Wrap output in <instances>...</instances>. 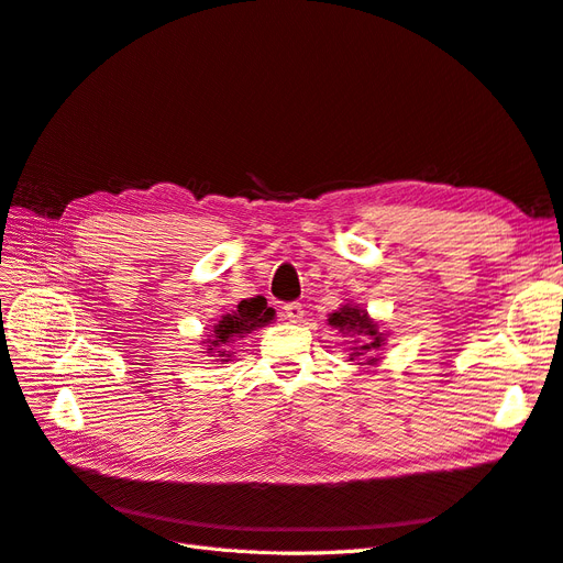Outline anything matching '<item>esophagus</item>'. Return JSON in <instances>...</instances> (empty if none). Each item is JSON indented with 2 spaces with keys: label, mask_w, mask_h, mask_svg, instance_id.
Instances as JSON below:
<instances>
[{
  "label": "esophagus",
  "mask_w": 563,
  "mask_h": 563,
  "mask_svg": "<svg viewBox=\"0 0 563 563\" xmlns=\"http://www.w3.org/2000/svg\"><path fill=\"white\" fill-rule=\"evenodd\" d=\"M302 314H305V310H302L300 302H286L284 305V317L291 323H300Z\"/></svg>",
  "instance_id": "34e87169"
}]
</instances>
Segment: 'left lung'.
I'll return each instance as SVG.
<instances>
[{
  "mask_svg": "<svg viewBox=\"0 0 563 563\" xmlns=\"http://www.w3.org/2000/svg\"><path fill=\"white\" fill-rule=\"evenodd\" d=\"M329 327L354 338L352 343L356 347H352V354H350L352 362L364 360L360 364H366V366L380 362V356L376 352H380L385 345V333L380 331L378 321H373L366 310L356 308L352 302L340 305L333 314H329Z\"/></svg>",
  "mask_w": 563,
  "mask_h": 563,
  "instance_id": "1",
  "label": "left lung"
}]
</instances>
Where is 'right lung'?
I'll list each match as a JSON object with an SVG mask.
<instances>
[{"label": "right lung", "instance_id": "1", "mask_svg": "<svg viewBox=\"0 0 563 563\" xmlns=\"http://www.w3.org/2000/svg\"><path fill=\"white\" fill-rule=\"evenodd\" d=\"M272 319H275V310L267 308L263 296L246 298L236 305L232 314H223V319L216 323L211 338L203 340V347H207L209 356H220V362H230L232 352L228 347L232 340H240L246 333L265 327Z\"/></svg>", "mask_w": 563, "mask_h": 563}]
</instances>
